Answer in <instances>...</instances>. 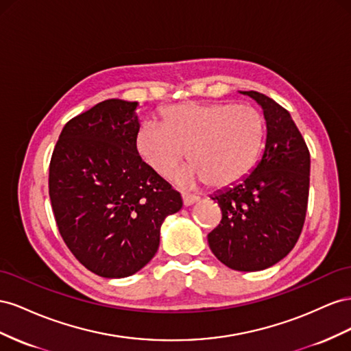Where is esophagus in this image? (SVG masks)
Wrapping results in <instances>:
<instances>
[{
    "label": "esophagus",
    "mask_w": 351,
    "mask_h": 351,
    "mask_svg": "<svg viewBox=\"0 0 351 351\" xmlns=\"http://www.w3.org/2000/svg\"><path fill=\"white\" fill-rule=\"evenodd\" d=\"M198 197H195V195H189V194H182V202H184V206L185 207H188V206H193V204H195L197 202H198Z\"/></svg>",
    "instance_id": "1"
}]
</instances>
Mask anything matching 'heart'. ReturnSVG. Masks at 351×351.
Returning a JSON list of instances; mask_svg holds the SVG:
<instances>
[{"label":"heart","mask_w":351,"mask_h":351,"mask_svg":"<svg viewBox=\"0 0 351 351\" xmlns=\"http://www.w3.org/2000/svg\"><path fill=\"white\" fill-rule=\"evenodd\" d=\"M163 125L144 122L135 136L136 152L160 176L176 175L181 185L207 182L225 188L243 179L257 163L265 128L258 112L232 103H184L162 110Z\"/></svg>","instance_id":"1"}]
</instances>
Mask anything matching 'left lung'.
<instances>
[{"label":"left lung","instance_id":"left-lung-1","mask_svg":"<svg viewBox=\"0 0 351 351\" xmlns=\"http://www.w3.org/2000/svg\"><path fill=\"white\" fill-rule=\"evenodd\" d=\"M262 107L263 154L252 172L220 189L222 220L207 235L213 254L234 270L256 272L278 263L294 248L306 219L310 154L287 110L257 91H239Z\"/></svg>","mask_w":351,"mask_h":351}]
</instances>
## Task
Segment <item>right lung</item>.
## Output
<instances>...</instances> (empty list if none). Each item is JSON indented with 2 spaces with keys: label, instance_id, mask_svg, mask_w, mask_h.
<instances>
[{
  "label": "right lung",
  "instance_id": "1",
  "mask_svg": "<svg viewBox=\"0 0 351 351\" xmlns=\"http://www.w3.org/2000/svg\"><path fill=\"white\" fill-rule=\"evenodd\" d=\"M136 101L112 98L64 125L49 163V199L70 252L103 278H126L154 257L181 194L139 157Z\"/></svg>",
  "mask_w": 351,
  "mask_h": 351
}]
</instances>
